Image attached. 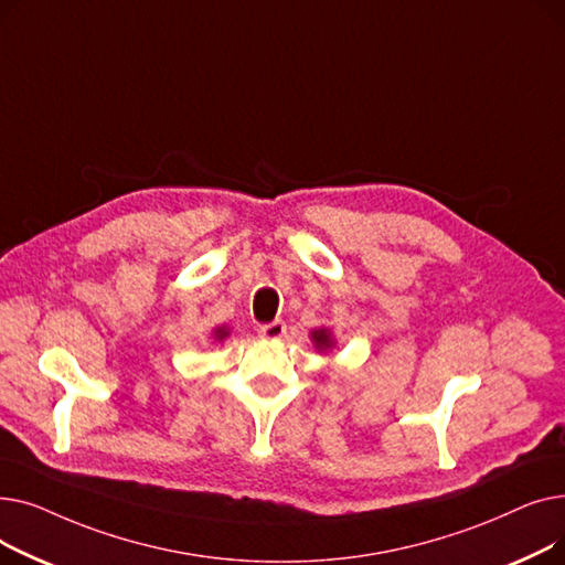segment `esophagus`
I'll use <instances>...</instances> for the list:
<instances>
[{
    "label": "esophagus",
    "mask_w": 565,
    "mask_h": 565,
    "mask_svg": "<svg viewBox=\"0 0 565 565\" xmlns=\"http://www.w3.org/2000/svg\"><path fill=\"white\" fill-rule=\"evenodd\" d=\"M258 334H260L263 339H267V341L284 339V337H286V324H284L281 320H273V322H267V324H260Z\"/></svg>",
    "instance_id": "34e87169"
}]
</instances>
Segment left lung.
<instances>
[{"instance_id":"obj_1","label":"left lung","mask_w":565,"mask_h":565,"mask_svg":"<svg viewBox=\"0 0 565 565\" xmlns=\"http://www.w3.org/2000/svg\"><path fill=\"white\" fill-rule=\"evenodd\" d=\"M311 343L318 352H332L337 348V341H334V334L330 328L311 330Z\"/></svg>"}]
</instances>
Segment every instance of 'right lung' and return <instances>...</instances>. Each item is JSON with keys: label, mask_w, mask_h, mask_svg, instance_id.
Here are the masks:
<instances>
[{"label": "right lung", "mask_w": 565, "mask_h": 565, "mask_svg": "<svg viewBox=\"0 0 565 565\" xmlns=\"http://www.w3.org/2000/svg\"><path fill=\"white\" fill-rule=\"evenodd\" d=\"M228 334H231V328H226V324H220V328L213 330V341L222 343L224 339H228Z\"/></svg>", "instance_id": "obj_1"}]
</instances>
